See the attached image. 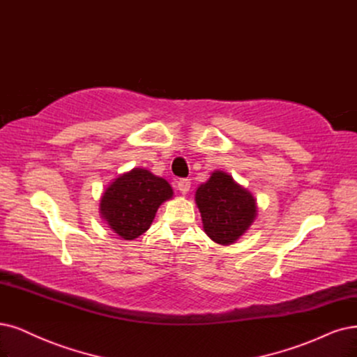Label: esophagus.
<instances>
[{"mask_svg": "<svg viewBox=\"0 0 357 357\" xmlns=\"http://www.w3.org/2000/svg\"><path fill=\"white\" fill-rule=\"evenodd\" d=\"M176 185H178V190H179L182 194H187V192L190 191V188H191V179L182 178V179H179V181L176 182Z\"/></svg>", "mask_w": 357, "mask_h": 357, "instance_id": "1", "label": "esophagus"}]
</instances>
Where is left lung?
Here are the masks:
<instances>
[{
  "label": "left lung",
  "instance_id": "1",
  "mask_svg": "<svg viewBox=\"0 0 357 357\" xmlns=\"http://www.w3.org/2000/svg\"><path fill=\"white\" fill-rule=\"evenodd\" d=\"M203 228L213 241L231 244L252 225L256 218V200L236 185L232 176L216 170L195 192Z\"/></svg>",
  "mask_w": 357,
  "mask_h": 357
}]
</instances>
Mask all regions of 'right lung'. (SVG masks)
<instances>
[{"mask_svg":"<svg viewBox=\"0 0 357 357\" xmlns=\"http://www.w3.org/2000/svg\"><path fill=\"white\" fill-rule=\"evenodd\" d=\"M172 195L174 191L167 181L137 167L105 190L100 210L117 235L134 240L150 228L158 206Z\"/></svg>","mask_w":357,"mask_h":357,"instance_id":"add662e5","label":"right lung"}]
</instances>
